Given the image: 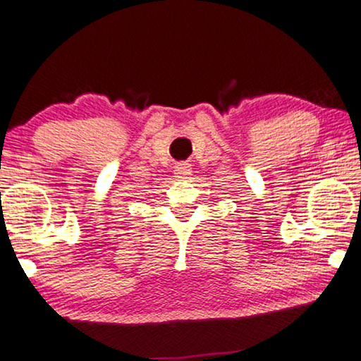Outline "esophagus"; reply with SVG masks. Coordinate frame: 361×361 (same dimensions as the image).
<instances>
[{"mask_svg":"<svg viewBox=\"0 0 361 361\" xmlns=\"http://www.w3.org/2000/svg\"><path fill=\"white\" fill-rule=\"evenodd\" d=\"M175 175L178 176V178H188V176L191 175V166H190V164H186V161H183V164L176 165Z\"/></svg>","mask_w":361,"mask_h":361,"instance_id":"esophagus-1","label":"esophagus"}]
</instances>
